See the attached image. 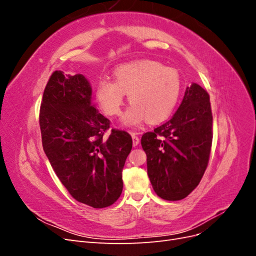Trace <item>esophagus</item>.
I'll return each mask as SVG.
<instances>
[{
  "label": "esophagus",
  "mask_w": 256,
  "mask_h": 256,
  "mask_svg": "<svg viewBox=\"0 0 256 256\" xmlns=\"http://www.w3.org/2000/svg\"><path fill=\"white\" fill-rule=\"evenodd\" d=\"M131 136H132V144H134V147L138 146V143H140V138H138V136L134 132H131Z\"/></svg>",
  "instance_id": "esophagus-1"
}]
</instances>
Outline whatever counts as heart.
Masks as SVG:
<instances>
[{"instance_id": "b5f03b06", "label": "heart", "mask_w": 256, "mask_h": 256, "mask_svg": "<svg viewBox=\"0 0 256 256\" xmlns=\"http://www.w3.org/2000/svg\"><path fill=\"white\" fill-rule=\"evenodd\" d=\"M114 79L115 82L106 76L100 79L96 97L106 114L116 116L128 94L132 104L122 118L128 126H138L145 120L164 122L173 112L180 95V74L158 62L138 60L120 65L114 70Z\"/></svg>"}]
</instances>
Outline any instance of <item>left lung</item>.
Wrapping results in <instances>:
<instances>
[{
    "instance_id": "left-lung-1",
    "label": "left lung",
    "mask_w": 256,
    "mask_h": 256,
    "mask_svg": "<svg viewBox=\"0 0 256 256\" xmlns=\"http://www.w3.org/2000/svg\"><path fill=\"white\" fill-rule=\"evenodd\" d=\"M212 143L208 92L193 83L173 118L142 136L147 174L157 196L180 200L194 190L206 171Z\"/></svg>"
}]
</instances>
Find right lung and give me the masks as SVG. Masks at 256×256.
Listing matches in <instances>:
<instances>
[{
    "label": "right lung",
    "instance_id": "obj_1",
    "mask_svg": "<svg viewBox=\"0 0 256 256\" xmlns=\"http://www.w3.org/2000/svg\"><path fill=\"white\" fill-rule=\"evenodd\" d=\"M40 126L46 156L76 200L104 208L118 200L132 138L118 129L104 138L110 120L92 104V88L83 74L52 72L44 90Z\"/></svg>",
    "mask_w": 256,
    "mask_h": 256
}]
</instances>
